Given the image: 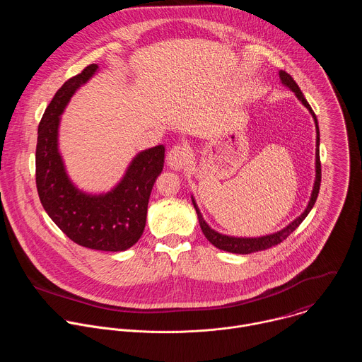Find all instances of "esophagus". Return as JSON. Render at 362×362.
I'll use <instances>...</instances> for the list:
<instances>
[{
	"label": "esophagus",
	"mask_w": 362,
	"mask_h": 362,
	"mask_svg": "<svg viewBox=\"0 0 362 362\" xmlns=\"http://www.w3.org/2000/svg\"><path fill=\"white\" fill-rule=\"evenodd\" d=\"M166 162L172 170L177 172L185 169L190 162V148L186 146L172 147L166 156Z\"/></svg>",
	"instance_id": "34e87169"
}]
</instances>
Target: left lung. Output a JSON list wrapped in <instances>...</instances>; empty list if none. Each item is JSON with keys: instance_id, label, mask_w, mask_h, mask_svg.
Wrapping results in <instances>:
<instances>
[{"instance_id": "obj_1", "label": "left lung", "mask_w": 362, "mask_h": 362, "mask_svg": "<svg viewBox=\"0 0 362 362\" xmlns=\"http://www.w3.org/2000/svg\"><path fill=\"white\" fill-rule=\"evenodd\" d=\"M279 78H281V83L288 87L292 93H295L296 98L302 103V106L311 113L313 119H314V123H315V130H317V148H315V180H314V186H313V192H311V196H309V200H308V204L306 208L303 209V212L296 218L293 219L288 226H285L284 229L275 232V233H269V235H265V236H259V238H242V236H229V235H223V233H219L218 230L212 229L208 222H206L202 216V212L199 209V206L196 204V200L193 197V194H190L192 197V203L196 209V214H197V219H199V225H200V229L203 232V235L206 236V239H208L214 246H216L218 249L221 250H226V252H230V253H239V255H247V253H252V252H257V250H264V249H269L278 243H281L284 239H286L302 222L303 219L308 216V214L311 212V209L314 208V204L317 202V197H318V193H320V186H321V162H320V127H318V120H317V116L315 113L313 112L311 106L308 105L306 98L303 97L300 88L298 87V84L295 83V80L288 74L285 73L284 70L279 71Z\"/></svg>"}]
</instances>
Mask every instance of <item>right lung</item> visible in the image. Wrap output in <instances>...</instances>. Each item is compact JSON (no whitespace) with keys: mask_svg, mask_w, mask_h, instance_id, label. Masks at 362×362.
<instances>
[{"mask_svg":"<svg viewBox=\"0 0 362 362\" xmlns=\"http://www.w3.org/2000/svg\"><path fill=\"white\" fill-rule=\"evenodd\" d=\"M98 71V66L91 64L67 80L45 109L38 124L35 183L44 211L73 242L122 252L143 235L150 192L163 170L165 146L139 151L107 192H86L71 180L59 143L62 115L77 90Z\"/></svg>","mask_w":362,"mask_h":362,"instance_id":"add662e5","label":"right lung"}]
</instances>
